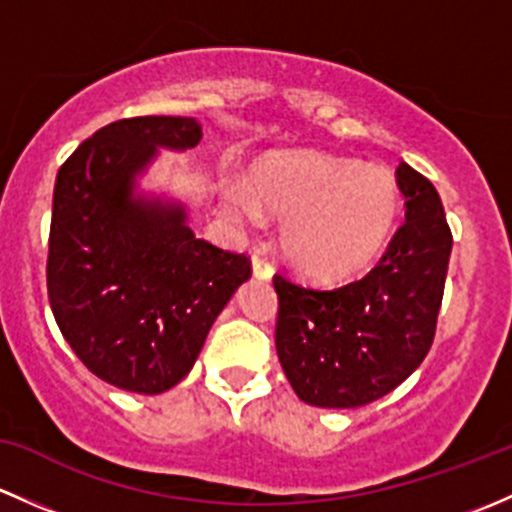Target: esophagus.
Instances as JSON below:
<instances>
[{"instance_id":"obj_1","label":"esophagus","mask_w":512,"mask_h":512,"mask_svg":"<svg viewBox=\"0 0 512 512\" xmlns=\"http://www.w3.org/2000/svg\"><path fill=\"white\" fill-rule=\"evenodd\" d=\"M251 268H254V276L258 278V281H271L273 278L271 263H268L263 256L256 254L254 258H251Z\"/></svg>"}]
</instances>
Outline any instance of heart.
Masks as SVG:
<instances>
[{"instance_id":"1","label":"heart","mask_w":512,"mask_h":512,"mask_svg":"<svg viewBox=\"0 0 512 512\" xmlns=\"http://www.w3.org/2000/svg\"><path fill=\"white\" fill-rule=\"evenodd\" d=\"M224 209L241 226L261 224L263 212L283 219L288 261L313 281H342L384 249L402 194L387 170L323 152H283L256 167L249 187L234 184Z\"/></svg>"}]
</instances>
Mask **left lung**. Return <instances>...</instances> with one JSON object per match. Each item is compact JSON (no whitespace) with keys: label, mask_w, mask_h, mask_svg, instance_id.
<instances>
[{"label":"left lung","mask_w":512,"mask_h":512,"mask_svg":"<svg viewBox=\"0 0 512 512\" xmlns=\"http://www.w3.org/2000/svg\"><path fill=\"white\" fill-rule=\"evenodd\" d=\"M397 184L407 221L367 276L330 291L273 278L278 360L305 404L365 407L399 387L434 342L451 229L429 179L402 162Z\"/></svg>","instance_id":"obj_1"}]
</instances>
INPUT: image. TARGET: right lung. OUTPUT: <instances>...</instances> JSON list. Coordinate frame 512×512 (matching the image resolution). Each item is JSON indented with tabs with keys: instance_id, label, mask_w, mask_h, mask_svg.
Masks as SVG:
<instances>
[{
	"instance_id": "add662e5",
	"label": "right lung",
	"mask_w": 512,
	"mask_h": 512,
	"mask_svg": "<svg viewBox=\"0 0 512 512\" xmlns=\"http://www.w3.org/2000/svg\"><path fill=\"white\" fill-rule=\"evenodd\" d=\"M199 140L194 118L118 120L81 142L56 175L51 310L78 360L125 392L162 394L182 382L251 278L244 254L194 236L187 204L140 187L160 150Z\"/></svg>"
}]
</instances>
